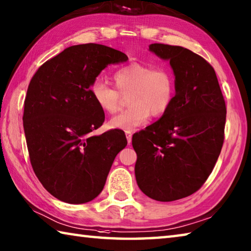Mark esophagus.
<instances>
[{
    "instance_id": "1",
    "label": "esophagus",
    "mask_w": 251,
    "mask_h": 251,
    "mask_svg": "<svg viewBox=\"0 0 251 251\" xmlns=\"http://www.w3.org/2000/svg\"><path fill=\"white\" fill-rule=\"evenodd\" d=\"M125 134H126L127 143L130 144L131 143V137H133V133H131V131H125Z\"/></svg>"
}]
</instances>
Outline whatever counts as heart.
I'll list each match as a JSON object with an SVG mask.
<instances>
[{
    "instance_id": "b5f03b06",
    "label": "heart",
    "mask_w": 251,
    "mask_h": 251,
    "mask_svg": "<svg viewBox=\"0 0 251 251\" xmlns=\"http://www.w3.org/2000/svg\"><path fill=\"white\" fill-rule=\"evenodd\" d=\"M113 80L117 90L101 80H95L91 85L95 103L102 111L110 114L120 108L121 94H128L127 104L130 107L112 118V128L135 130L148 122L150 114L160 117L171 106L176 82L167 68H152L146 63L133 62L118 69L113 75Z\"/></svg>"
}]
</instances>
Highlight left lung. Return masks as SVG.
<instances>
[{"instance_id": "8db88e82", "label": "left lung", "mask_w": 251, "mask_h": 251, "mask_svg": "<svg viewBox=\"0 0 251 251\" xmlns=\"http://www.w3.org/2000/svg\"><path fill=\"white\" fill-rule=\"evenodd\" d=\"M149 50L170 61L176 95L166 114L133 136L135 176L147 197L171 202L197 192L212 173L224 143L226 104L204 58L165 44Z\"/></svg>"}]
</instances>
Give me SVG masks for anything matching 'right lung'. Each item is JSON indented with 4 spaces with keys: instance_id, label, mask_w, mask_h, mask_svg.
<instances>
[{
    "instance_id": "add662e5",
    "label": "right lung",
    "mask_w": 251,
    "mask_h": 251,
    "mask_svg": "<svg viewBox=\"0 0 251 251\" xmlns=\"http://www.w3.org/2000/svg\"><path fill=\"white\" fill-rule=\"evenodd\" d=\"M127 60L104 45H75L47 60L30 80L23 115L30 163L44 188L62 202L97 198L126 147L121 129L91 135L105 120L91 85L108 65Z\"/></svg>"
}]
</instances>
